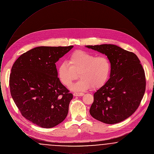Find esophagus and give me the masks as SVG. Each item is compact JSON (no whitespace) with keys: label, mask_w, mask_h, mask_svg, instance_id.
<instances>
[{"label":"esophagus","mask_w":154,"mask_h":154,"mask_svg":"<svg viewBox=\"0 0 154 154\" xmlns=\"http://www.w3.org/2000/svg\"><path fill=\"white\" fill-rule=\"evenodd\" d=\"M84 95V93L82 92H74L73 94V95L74 96H82Z\"/></svg>","instance_id":"1"}]
</instances>
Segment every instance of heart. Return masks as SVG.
Instances as JSON below:
<instances>
[{"instance_id": "b5f03b06", "label": "heart", "mask_w": 154, "mask_h": 154, "mask_svg": "<svg viewBox=\"0 0 154 154\" xmlns=\"http://www.w3.org/2000/svg\"><path fill=\"white\" fill-rule=\"evenodd\" d=\"M68 63H61L57 69L60 82L66 87L79 78L81 80L73 84L71 89L75 91H85L92 87L98 89L108 80L110 73V63L105 55H95L82 50H77L70 56Z\"/></svg>"}]
</instances>
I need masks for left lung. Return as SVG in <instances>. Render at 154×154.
<instances>
[{
	"instance_id": "left-lung-1",
	"label": "left lung",
	"mask_w": 154,
	"mask_h": 154,
	"mask_svg": "<svg viewBox=\"0 0 154 154\" xmlns=\"http://www.w3.org/2000/svg\"><path fill=\"white\" fill-rule=\"evenodd\" d=\"M85 47L105 54L111 64L110 79L94 94L90 114L107 124L122 122L137 109L145 93V73L139 59L114 44Z\"/></svg>"
}]
</instances>
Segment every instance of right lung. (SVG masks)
I'll return each instance as SVG.
<instances>
[{
	"instance_id": "add662e5",
	"label": "right lung",
	"mask_w": 154,
	"mask_h": 154,
	"mask_svg": "<svg viewBox=\"0 0 154 154\" xmlns=\"http://www.w3.org/2000/svg\"><path fill=\"white\" fill-rule=\"evenodd\" d=\"M73 47H35L12 67L11 95L22 116L33 124L51 128L66 118L73 94L59 80L55 63Z\"/></svg>"
}]
</instances>
